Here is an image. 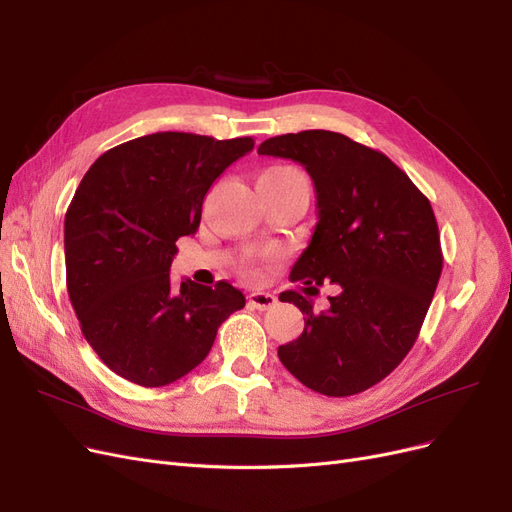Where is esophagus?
<instances>
[{"label":"esophagus","instance_id":"1","mask_svg":"<svg viewBox=\"0 0 512 512\" xmlns=\"http://www.w3.org/2000/svg\"><path fill=\"white\" fill-rule=\"evenodd\" d=\"M275 303H277L275 294H269V292H252L250 294V305L254 309H269Z\"/></svg>","mask_w":512,"mask_h":512}]
</instances>
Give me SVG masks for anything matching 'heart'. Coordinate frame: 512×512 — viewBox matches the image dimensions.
Segmentation results:
<instances>
[{"label":"heart","instance_id":"1","mask_svg":"<svg viewBox=\"0 0 512 512\" xmlns=\"http://www.w3.org/2000/svg\"><path fill=\"white\" fill-rule=\"evenodd\" d=\"M260 179H269V181H284V183H305L307 185V177L303 175V170L294 168V166H273L269 170H265V173L260 175ZM243 271L247 275L256 277L258 275V269L254 265H245Z\"/></svg>","mask_w":512,"mask_h":512}]
</instances>
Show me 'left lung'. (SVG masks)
Returning a JSON list of instances; mask_svg holds the SVG:
<instances>
[{"label": "left lung", "mask_w": 512, "mask_h": 512, "mask_svg": "<svg viewBox=\"0 0 512 512\" xmlns=\"http://www.w3.org/2000/svg\"><path fill=\"white\" fill-rule=\"evenodd\" d=\"M258 153L303 164L316 188L318 224L290 282L339 286L324 312L299 290L280 294L305 329L277 356L316 393H363L406 359L436 292L444 258L429 198L384 153L337 132L273 136Z\"/></svg>", "instance_id": "left-lung-1"}]
</instances>
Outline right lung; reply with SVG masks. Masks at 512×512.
Here are the masks:
<instances>
[{
  "label": "right lung",
  "instance_id": "obj_1",
  "mask_svg": "<svg viewBox=\"0 0 512 512\" xmlns=\"http://www.w3.org/2000/svg\"><path fill=\"white\" fill-rule=\"evenodd\" d=\"M252 149V136L156 132L89 166L66 211V284L87 344L117 376L141 386L183 378L245 305L224 280L175 286L168 271L213 181Z\"/></svg>",
  "mask_w": 512,
  "mask_h": 512
}]
</instances>
